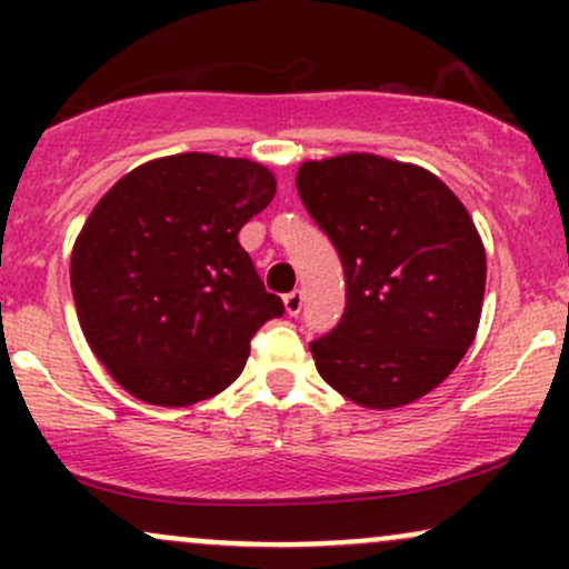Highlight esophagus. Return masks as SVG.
<instances>
[{"label": "esophagus", "mask_w": 569, "mask_h": 569, "mask_svg": "<svg viewBox=\"0 0 569 569\" xmlns=\"http://www.w3.org/2000/svg\"><path fill=\"white\" fill-rule=\"evenodd\" d=\"M280 194H286V200L293 198V187H291V181H283V184H280ZM293 293H297V291H291L289 297H293Z\"/></svg>", "instance_id": "esophagus-1"}]
</instances>
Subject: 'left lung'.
<instances>
[{
    "label": "left lung",
    "mask_w": 569,
    "mask_h": 569,
    "mask_svg": "<svg viewBox=\"0 0 569 569\" xmlns=\"http://www.w3.org/2000/svg\"><path fill=\"white\" fill-rule=\"evenodd\" d=\"M276 198L243 158L187 152L122 176L71 251L82 335L130 396L192 407L243 371L251 339L283 302L238 243Z\"/></svg>",
    "instance_id": "obj_1"
}]
</instances>
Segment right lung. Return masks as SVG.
Here are the masks:
<instances>
[{"mask_svg": "<svg viewBox=\"0 0 569 569\" xmlns=\"http://www.w3.org/2000/svg\"><path fill=\"white\" fill-rule=\"evenodd\" d=\"M297 189L345 272L342 318L310 342L318 375L369 409L430 393L471 348L485 302L468 211L447 187L369 154L305 162Z\"/></svg>", "mask_w": 569, "mask_h": 569, "instance_id": "right-lung-1", "label": "right lung"}]
</instances>
